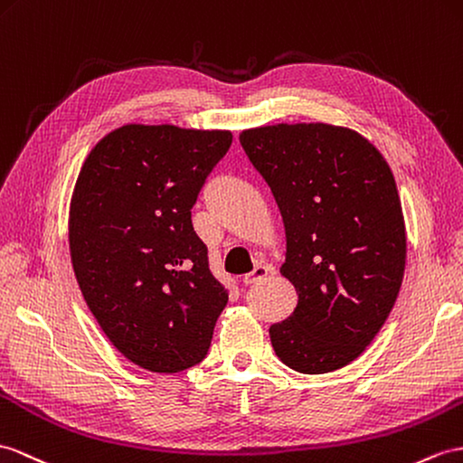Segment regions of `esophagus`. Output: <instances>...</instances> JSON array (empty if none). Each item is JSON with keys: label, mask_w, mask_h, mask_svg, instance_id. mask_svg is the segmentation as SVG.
I'll return each instance as SVG.
<instances>
[{"label": "esophagus", "mask_w": 463, "mask_h": 463, "mask_svg": "<svg viewBox=\"0 0 463 463\" xmlns=\"http://www.w3.org/2000/svg\"><path fill=\"white\" fill-rule=\"evenodd\" d=\"M270 273V269L269 267H265V265H257L250 275H245L243 277V283L245 285H255V283H259V280L261 279H265L267 275Z\"/></svg>", "instance_id": "obj_1"}]
</instances>
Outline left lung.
I'll use <instances>...</instances> for the list:
<instances>
[{
  "label": "left lung",
  "mask_w": 463,
  "mask_h": 463,
  "mask_svg": "<svg viewBox=\"0 0 463 463\" xmlns=\"http://www.w3.org/2000/svg\"><path fill=\"white\" fill-rule=\"evenodd\" d=\"M240 143L275 196L280 275L298 295L269 328L277 357L308 375L352 364L391 314L407 261L391 166L364 135L320 121L243 129Z\"/></svg>",
  "instance_id": "8db88e82"
}]
</instances>
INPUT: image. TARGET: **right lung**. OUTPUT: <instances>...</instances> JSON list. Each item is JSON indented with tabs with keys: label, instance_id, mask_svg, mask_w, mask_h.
Listing matches in <instances>:
<instances>
[{
	"label": "right lung",
	"instance_id": "right-lung-1",
	"mask_svg": "<svg viewBox=\"0 0 463 463\" xmlns=\"http://www.w3.org/2000/svg\"><path fill=\"white\" fill-rule=\"evenodd\" d=\"M230 145L228 129L126 123L78 173L69 213L78 287L118 352L153 373L200 364L228 304L190 210Z\"/></svg>",
	"mask_w": 463,
	"mask_h": 463
}]
</instances>
